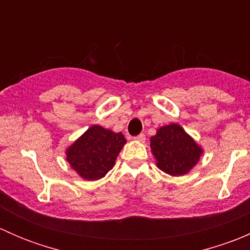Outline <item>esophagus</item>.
<instances>
[{
    "label": "esophagus",
    "mask_w": 250,
    "mask_h": 250,
    "mask_svg": "<svg viewBox=\"0 0 250 250\" xmlns=\"http://www.w3.org/2000/svg\"><path fill=\"white\" fill-rule=\"evenodd\" d=\"M134 140H137V141H140V143H144V141L146 140V137H145V134H143V133H141V134L137 135V137H134Z\"/></svg>",
    "instance_id": "1"
}]
</instances>
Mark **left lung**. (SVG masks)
Instances as JSON below:
<instances>
[{
    "label": "left lung",
    "mask_w": 250,
    "mask_h": 250,
    "mask_svg": "<svg viewBox=\"0 0 250 250\" xmlns=\"http://www.w3.org/2000/svg\"><path fill=\"white\" fill-rule=\"evenodd\" d=\"M151 150L157 160V167L170 175L188 173L202 153L200 146L179 125L160 128L157 134L151 137Z\"/></svg>",
    "instance_id": "obj_1"
}]
</instances>
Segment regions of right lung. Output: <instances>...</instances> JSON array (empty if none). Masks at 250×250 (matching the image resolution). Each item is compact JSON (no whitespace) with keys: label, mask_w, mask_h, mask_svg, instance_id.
Returning a JSON list of instances; mask_svg holds the SVG:
<instances>
[{"label":"right lung","mask_w":250,"mask_h":250,"mask_svg":"<svg viewBox=\"0 0 250 250\" xmlns=\"http://www.w3.org/2000/svg\"><path fill=\"white\" fill-rule=\"evenodd\" d=\"M125 141L122 133L93 125L67 148L66 160L82 178L98 180L113 167Z\"/></svg>","instance_id":"right-lung-1"}]
</instances>
